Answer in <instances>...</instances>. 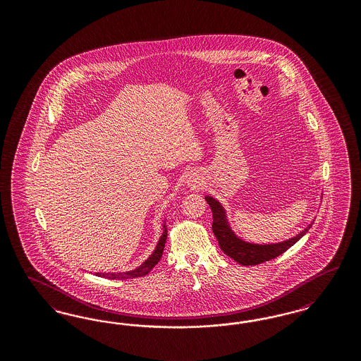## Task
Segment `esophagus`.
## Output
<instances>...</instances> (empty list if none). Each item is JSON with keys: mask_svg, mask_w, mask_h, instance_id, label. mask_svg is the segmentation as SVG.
Masks as SVG:
<instances>
[{"mask_svg": "<svg viewBox=\"0 0 361 361\" xmlns=\"http://www.w3.org/2000/svg\"><path fill=\"white\" fill-rule=\"evenodd\" d=\"M193 185H195V183H193Z\"/></svg>", "mask_w": 361, "mask_h": 361, "instance_id": "1", "label": "esophagus"}]
</instances>
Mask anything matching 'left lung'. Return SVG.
<instances>
[{
    "mask_svg": "<svg viewBox=\"0 0 361 361\" xmlns=\"http://www.w3.org/2000/svg\"><path fill=\"white\" fill-rule=\"evenodd\" d=\"M207 203L212 209V231L219 242L221 249L224 250V255L233 258L240 265L249 267V265H258L261 262L274 259L287 252L292 245H295L300 240L314 222H311L303 231H300L298 235L292 237L290 240L277 242V243H268V245H258V243H250L246 240L238 238L234 231L230 228V224L226 218V211L222 204L215 200L211 196H206Z\"/></svg>",
    "mask_w": 361,
    "mask_h": 361,
    "instance_id": "1",
    "label": "left lung"
}]
</instances>
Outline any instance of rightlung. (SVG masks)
<instances>
[{
    "label": "right lung",
    "instance_id": "right-lung-1",
    "mask_svg": "<svg viewBox=\"0 0 361 361\" xmlns=\"http://www.w3.org/2000/svg\"><path fill=\"white\" fill-rule=\"evenodd\" d=\"M164 231H162V235L158 240L157 246H155L154 252L152 253V256L147 258L140 267H137V269L134 271H128V272H119V274H96V276H102L104 279H134V277H140V276H146L155 265L159 262V259L162 257V253H164V247H165V242H166V237H168V228L164 224Z\"/></svg>",
    "mask_w": 361,
    "mask_h": 361
}]
</instances>
